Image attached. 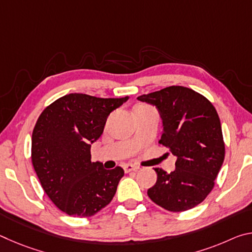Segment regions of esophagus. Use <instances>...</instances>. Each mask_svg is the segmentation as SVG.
<instances>
[{
	"label": "esophagus",
	"instance_id": "obj_1",
	"mask_svg": "<svg viewBox=\"0 0 252 252\" xmlns=\"http://www.w3.org/2000/svg\"><path fill=\"white\" fill-rule=\"evenodd\" d=\"M123 169H125L126 172H131V171H138V170H139L140 168L138 167V165L127 163V164L125 165V167H123Z\"/></svg>",
	"mask_w": 252,
	"mask_h": 252
}]
</instances>
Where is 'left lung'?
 Masks as SVG:
<instances>
[{"label":"left lung","mask_w":252,"mask_h":252,"mask_svg":"<svg viewBox=\"0 0 252 252\" xmlns=\"http://www.w3.org/2000/svg\"><path fill=\"white\" fill-rule=\"evenodd\" d=\"M138 100L159 111L163 126L159 142L177 157L171 173L155 169L158 178L148 190L149 198L172 212L194 208L211 192L224 160L222 130L215 106L200 93L179 85L140 95Z\"/></svg>","instance_id":"1"}]
</instances>
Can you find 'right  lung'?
<instances>
[{
	"label": "right lung",
	"mask_w": 252,
	"mask_h": 252,
	"mask_svg": "<svg viewBox=\"0 0 252 252\" xmlns=\"http://www.w3.org/2000/svg\"><path fill=\"white\" fill-rule=\"evenodd\" d=\"M127 99L70 93L45 108L37 119L32 133L33 167L51 201L66 215L91 217L116 194L125 171L92 162L90 150L109 114Z\"/></svg>",
	"instance_id": "obj_1"
}]
</instances>
